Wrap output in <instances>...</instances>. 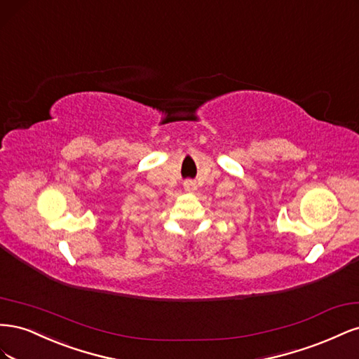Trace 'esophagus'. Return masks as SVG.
I'll return each instance as SVG.
<instances>
[{"instance_id": "34e87169", "label": "esophagus", "mask_w": 359, "mask_h": 359, "mask_svg": "<svg viewBox=\"0 0 359 359\" xmlns=\"http://www.w3.org/2000/svg\"><path fill=\"white\" fill-rule=\"evenodd\" d=\"M196 189H198L196 181H193V180L184 181V190H186L187 193H194V191H196Z\"/></svg>"}]
</instances>
